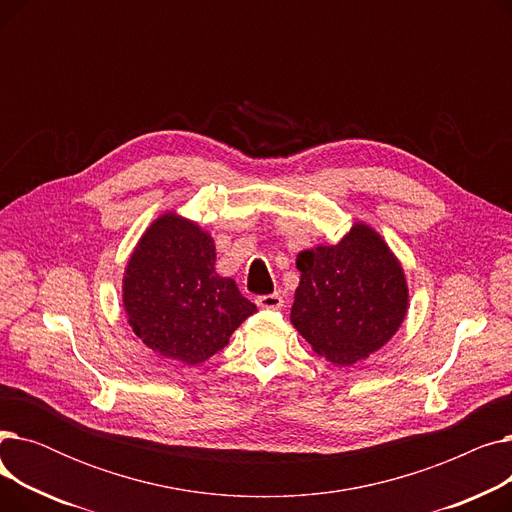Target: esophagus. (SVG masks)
I'll list each match as a JSON object with an SVG mask.
<instances>
[{
	"label": "esophagus",
	"instance_id": "obj_1",
	"mask_svg": "<svg viewBox=\"0 0 512 512\" xmlns=\"http://www.w3.org/2000/svg\"><path fill=\"white\" fill-rule=\"evenodd\" d=\"M257 305L261 309H280L284 305V299L280 292H274V294H261V297H257Z\"/></svg>",
	"mask_w": 512,
	"mask_h": 512
}]
</instances>
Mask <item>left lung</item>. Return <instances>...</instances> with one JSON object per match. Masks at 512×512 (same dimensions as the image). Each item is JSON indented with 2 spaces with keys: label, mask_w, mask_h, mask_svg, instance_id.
<instances>
[{
  "label": "left lung",
  "mask_w": 512,
  "mask_h": 512,
  "mask_svg": "<svg viewBox=\"0 0 512 512\" xmlns=\"http://www.w3.org/2000/svg\"><path fill=\"white\" fill-rule=\"evenodd\" d=\"M290 321L313 351L353 365L384 346L407 315L402 267L378 232L355 224L338 245L303 251Z\"/></svg>",
  "instance_id": "8db88e82"
}]
</instances>
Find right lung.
Here are the masks:
<instances>
[{
  "instance_id": "1",
  "label": "right lung",
  "mask_w": 512,
  "mask_h": 512,
  "mask_svg": "<svg viewBox=\"0 0 512 512\" xmlns=\"http://www.w3.org/2000/svg\"><path fill=\"white\" fill-rule=\"evenodd\" d=\"M213 265L211 236L176 213L139 240L124 274V309L134 334L161 357L203 363L257 311Z\"/></svg>"
}]
</instances>
